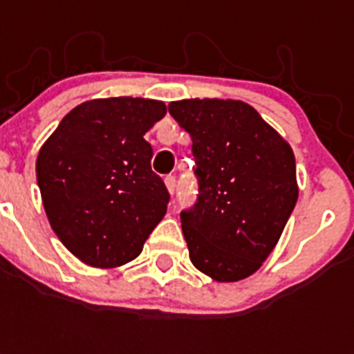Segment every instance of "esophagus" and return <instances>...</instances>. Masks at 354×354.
Masks as SVG:
<instances>
[{
    "label": "esophagus",
    "instance_id": "esophagus-1",
    "mask_svg": "<svg viewBox=\"0 0 354 354\" xmlns=\"http://www.w3.org/2000/svg\"><path fill=\"white\" fill-rule=\"evenodd\" d=\"M165 187L169 193L174 194V191H176V176H172V174L165 176Z\"/></svg>",
    "mask_w": 354,
    "mask_h": 354
}]
</instances>
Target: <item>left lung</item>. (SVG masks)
I'll use <instances>...</instances> for the list:
<instances>
[{"mask_svg": "<svg viewBox=\"0 0 354 354\" xmlns=\"http://www.w3.org/2000/svg\"><path fill=\"white\" fill-rule=\"evenodd\" d=\"M169 112L193 139L200 194L182 211L189 259L202 274L233 283L255 274L297 202L290 145L255 108L232 99H183Z\"/></svg>", "mask_w": 354, "mask_h": 354, "instance_id": "1", "label": "left lung"}]
</instances>
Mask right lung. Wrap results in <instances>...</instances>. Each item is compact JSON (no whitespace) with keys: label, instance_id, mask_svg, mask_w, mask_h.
<instances>
[{"label":"right lung","instance_id":"add662e5","mask_svg":"<svg viewBox=\"0 0 354 354\" xmlns=\"http://www.w3.org/2000/svg\"><path fill=\"white\" fill-rule=\"evenodd\" d=\"M154 99L110 97L73 108L41 145L36 180L53 232L84 264L138 257L165 216L169 193L150 169L145 133L165 118Z\"/></svg>","mask_w":354,"mask_h":354}]
</instances>
